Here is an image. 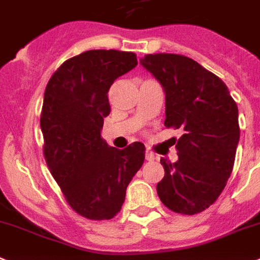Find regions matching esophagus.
Returning a JSON list of instances; mask_svg holds the SVG:
<instances>
[{
    "instance_id": "obj_1",
    "label": "esophagus",
    "mask_w": 260,
    "mask_h": 260,
    "mask_svg": "<svg viewBox=\"0 0 260 260\" xmlns=\"http://www.w3.org/2000/svg\"><path fill=\"white\" fill-rule=\"evenodd\" d=\"M145 157H146V160H150V161H151V160H156V159H157L156 155H155L152 151H150V150H147V151H146Z\"/></svg>"
}]
</instances>
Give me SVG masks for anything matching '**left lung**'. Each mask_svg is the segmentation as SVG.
<instances>
[{"mask_svg": "<svg viewBox=\"0 0 260 260\" xmlns=\"http://www.w3.org/2000/svg\"><path fill=\"white\" fill-rule=\"evenodd\" d=\"M141 64L166 93V127L181 128L177 161L160 159L157 196L168 209L197 214L221 194L232 175L239 142L238 108L226 84L190 57L148 54Z\"/></svg>", "mask_w": 260, "mask_h": 260, "instance_id": "obj_1", "label": "left lung"}]
</instances>
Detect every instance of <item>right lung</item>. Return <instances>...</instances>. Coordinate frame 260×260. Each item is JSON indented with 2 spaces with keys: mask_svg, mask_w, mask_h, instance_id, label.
Masks as SVG:
<instances>
[{
  "mask_svg": "<svg viewBox=\"0 0 260 260\" xmlns=\"http://www.w3.org/2000/svg\"><path fill=\"white\" fill-rule=\"evenodd\" d=\"M137 64L134 52L85 51L64 61L44 90V159L68 205L88 219H110L121 210L145 160L141 142L118 150L100 134L110 113L109 88Z\"/></svg>",
  "mask_w": 260,
  "mask_h": 260,
  "instance_id": "add662e5",
  "label": "right lung"
}]
</instances>
